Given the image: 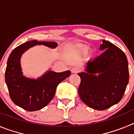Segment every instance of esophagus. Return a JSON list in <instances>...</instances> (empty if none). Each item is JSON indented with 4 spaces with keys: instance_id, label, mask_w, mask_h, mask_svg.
Here are the masks:
<instances>
[{
    "instance_id": "34e87169",
    "label": "esophagus",
    "mask_w": 134,
    "mask_h": 134,
    "mask_svg": "<svg viewBox=\"0 0 134 134\" xmlns=\"http://www.w3.org/2000/svg\"><path fill=\"white\" fill-rule=\"evenodd\" d=\"M80 71V69L78 67H73V68H71V72L72 74H76Z\"/></svg>"
}]
</instances>
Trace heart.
Listing matches in <instances>:
<instances>
[{
  "instance_id": "b5f03b06",
  "label": "heart",
  "mask_w": 134,
  "mask_h": 134,
  "mask_svg": "<svg viewBox=\"0 0 134 134\" xmlns=\"http://www.w3.org/2000/svg\"><path fill=\"white\" fill-rule=\"evenodd\" d=\"M79 49H80V51H81L83 53H86L88 51V48H87V47H79Z\"/></svg>"
}]
</instances>
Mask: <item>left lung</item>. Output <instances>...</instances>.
<instances>
[{
  "label": "left lung",
  "instance_id": "obj_1",
  "mask_svg": "<svg viewBox=\"0 0 134 134\" xmlns=\"http://www.w3.org/2000/svg\"><path fill=\"white\" fill-rule=\"evenodd\" d=\"M100 50L103 52L86 63L85 72L79 73V94L87 106L105 110L122 99L129 82L128 62L118 47L103 40Z\"/></svg>",
  "mask_w": 134,
  "mask_h": 134
}]
</instances>
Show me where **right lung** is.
<instances>
[{
	"instance_id": "right-lung-1",
	"label": "right lung",
	"mask_w": 134,
	"mask_h": 134,
	"mask_svg": "<svg viewBox=\"0 0 134 134\" xmlns=\"http://www.w3.org/2000/svg\"><path fill=\"white\" fill-rule=\"evenodd\" d=\"M36 45L55 48L58 43L32 40L20 45L10 53L5 71V82L10 99L15 105L28 111L46 107L54 97L58 85L71 73L70 70L62 72L48 70L37 79L24 76L20 64L21 57L26 50Z\"/></svg>"
}]
</instances>
